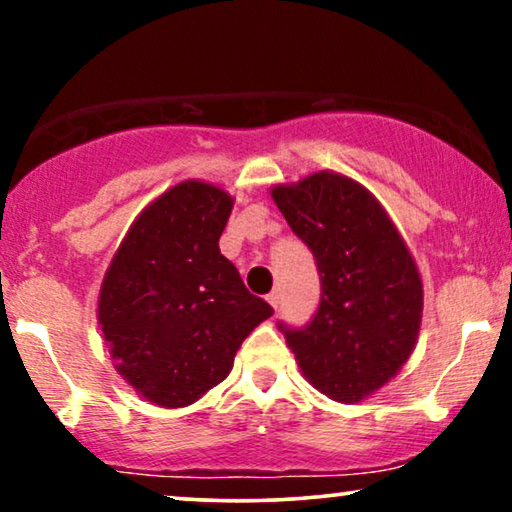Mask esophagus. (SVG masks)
I'll list each match as a JSON object with an SVG mask.
<instances>
[{
	"mask_svg": "<svg viewBox=\"0 0 512 512\" xmlns=\"http://www.w3.org/2000/svg\"><path fill=\"white\" fill-rule=\"evenodd\" d=\"M268 303L277 310V307H279V291H270L268 293Z\"/></svg>",
	"mask_w": 512,
	"mask_h": 512,
	"instance_id": "esophagus-1",
	"label": "esophagus"
}]
</instances>
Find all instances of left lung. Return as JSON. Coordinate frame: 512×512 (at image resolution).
<instances>
[{
  "mask_svg": "<svg viewBox=\"0 0 512 512\" xmlns=\"http://www.w3.org/2000/svg\"><path fill=\"white\" fill-rule=\"evenodd\" d=\"M272 200L312 251L321 284L314 317L277 328L321 394L361 401L415 349L424 300L417 265L380 202L352 179L319 172L272 188Z\"/></svg>",
  "mask_w": 512,
  "mask_h": 512,
  "instance_id": "left-lung-1",
  "label": "left lung"
}]
</instances>
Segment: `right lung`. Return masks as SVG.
I'll use <instances>...</instances> for the list:
<instances>
[{"instance_id":"right-lung-1","label":"right lung","mask_w":512,"mask_h":512,"mask_svg":"<svg viewBox=\"0 0 512 512\" xmlns=\"http://www.w3.org/2000/svg\"><path fill=\"white\" fill-rule=\"evenodd\" d=\"M233 200L184 181L125 235L100 291V326L118 375L146 401L184 408L223 382L272 307L219 249Z\"/></svg>"}]
</instances>
